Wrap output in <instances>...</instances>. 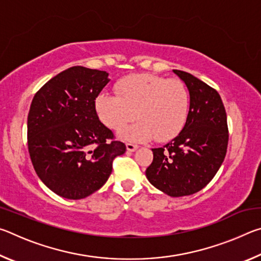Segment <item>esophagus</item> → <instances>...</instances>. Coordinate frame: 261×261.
Instances as JSON below:
<instances>
[{"instance_id": "34e87169", "label": "esophagus", "mask_w": 261, "mask_h": 261, "mask_svg": "<svg viewBox=\"0 0 261 261\" xmlns=\"http://www.w3.org/2000/svg\"><path fill=\"white\" fill-rule=\"evenodd\" d=\"M137 148H138V145H135L132 143H126V149L129 152H135Z\"/></svg>"}]
</instances>
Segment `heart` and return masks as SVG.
Instances as JSON below:
<instances>
[{"label": "heart", "mask_w": 261, "mask_h": 261, "mask_svg": "<svg viewBox=\"0 0 261 261\" xmlns=\"http://www.w3.org/2000/svg\"><path fill=\"white\" fill-rule=\"evenodd\" d=\"M116 94L102 93L95 100L100 121L120 130L139 118L123 132L126 139L166 141L179 134L188 121L190 94L185 84L154 74H134L115 85Z\"/></svg>", "instance_id": "1"}]
</instances>
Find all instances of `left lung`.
Listing matches in <instances>:
<instances>
[{"label":"left lung","instance_id":"left-lung-1","mask_svg":"<svg viewBox=\"0 0 261 261\" xmlns=\"http://www.w3.org/2000/svg\"><path fill=\"white\" fill-rule=\"evenodd\" d=\"M190 93L188 121L165 146L152 148L153 162L146 177L170 197L190 196L208 184L222 165L228 147L227 114L213 87L180 70Z\"/></svg>","mask_w":261,"mask_h":261}]
</instances>
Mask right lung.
I'll return each mask as SVG.
<instances>
[{
	"label": "right lung",
	"mask_w": 261,
	"mask_h": 261,
	"mask_svg": "<svg viewBox=\"0 0 261 261\" xmlns=\"http://www.w3.org/2000/svg\"><path fill=\"white\" fill-rule=\"evenodd\" d=\"M108 73L69 68L48 81L31 103L28 147L43 184L67 199H83L107 182L114 159L125 152L101 123L95 99Z\"/></svg>",
	"instance_id": "right-lung-1"
}]
</instances>
